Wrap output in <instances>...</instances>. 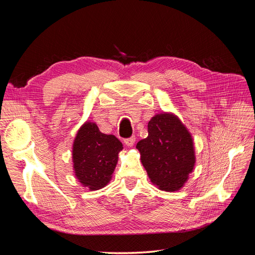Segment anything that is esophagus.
I'll list each match as a JSON object with an SVG mask.
<instances>
[{
	"instance_id": "1",
	"label": "esophagus",
	"mask_w": 255,
	"mask_h": 255,
	"mask_svg": "<svg viewBox=\"0 0 255 255\" xmlns=\"http://www.w3.org/2000/svg\"><path fill=\"white\" fill-rule=\"evenodd\" d=\"M135 140H136L135 136H130V137H128V138H126V139H125V143H126L128 146H133L134 143H135Z\"/></svg>"
}]
</instances>
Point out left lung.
Segmentation results:
<instances>
[{"label": "left lung", "mask_w": 255, "mask_h": 255, "mask_svg": "<svg viewBox=\"0 0 255 255\" xmlns=\"http://www.w3.org/2000/svg\"><path fill=\"white\" fill-rule=\"evenodd\" d=\"M136 148L151 182L161 190H179L194 169L191 136L172 115L154 116L148 123V137Z\"/></svg>", "instance_id": "left-lung-1"}]
</instances>
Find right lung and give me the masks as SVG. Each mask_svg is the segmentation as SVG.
<instances>
[{"instance_id": "obj_1", "label": "right lung", "mask_w": 255, "mask_h": 255, "mask_svg": "<svg viewBox=\"0 0 255 255\" xmlns=\"http://www.w3.org/2000/svg\"><path fill=\"white\" fill-rule=\"evenodd\" d=\"M122 149L117 137L101 133L95 123H85L73 144L76 177L90 190L104 187L111 180Z\"/></svg>"}]
</instances>
